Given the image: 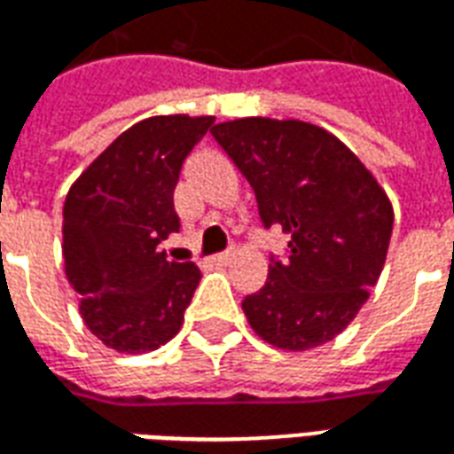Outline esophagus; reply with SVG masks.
Returning <instances> with one entry per match:
<instances>
[{
    "mask_svg": "<svg viewBox=\"0 0 454 454\" xmlns=\"http://www.w3.org/2000/svg\"><path fill=\"white\" fill-rule=\"evenodd\" d=\"M236 257V247H228V250H223V253H218V255H214L211 260L216 262V265H228L231 260Z\"/></svg>",
    "mask_w": 454,
    "mask_h": 454,
    "instance_id": "obj_1",
    "label": "esophagus"
}]
</instances>
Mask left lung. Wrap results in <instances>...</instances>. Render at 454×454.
<instances>
[{
	"instance_id": "1",
	"label": "left lung",
	"mask_w": 454,
	"mask_h": 454,
	"mask_svg": "<svg viewBox=\"0 0 454 454\" xmlns=\"http://www.w3.org/2000/svg\"><path fill=\"white\" fill-rule=\"evenodd\" d=\"M255 192L262 226L289 233L285 260L243 299L247 324L282 350L333 340L377 285L389 250V197L333 133L250 116L211 129Z\"/></svg>"
}]
</instances>
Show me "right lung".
I'll use <instances>...</instances> for the list:
<instances>
[{"instance_id":"obj_1","label":"right lung","mask_w":454,"mask_h":454,"mask_svg":"<svg viewBox=\"0 0 454 454\" xmlns=\"http://www.w3.org/2000/svg\"><path fill=\"white\" fill-rule=\"evenodd\" d=\"M211 116H153L123 130L77 177L63 207L67 282L104 345L138 355L172 340L201 272L160 243L179 231L175 187Z\"/></svg>"}]
</instances>
